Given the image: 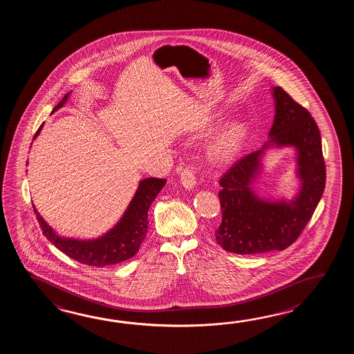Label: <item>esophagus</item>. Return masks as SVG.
<instances>
[{
  "label": "esophagus",
  "instance_id": "esophagus-1",
  "mask_svg": "<svg viewBox=\"0 0 354 354\" xmlns=\"http://www.w3.org/2000/svg\"><path fill=\"white\" fill-rule=\"evenodd\" d=\"M180 183L182 186L187 189H191L196 186V174L192 167H185L180 172Z\"/></svg>",
  "mask_w": 354,
  "mask_h": 354
}]
</instances>
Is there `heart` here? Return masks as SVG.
<instances>
[{
  "label": "heart",
  "instance_id": "1",
  "mask_svg": "<svg viewBox=\"0 0 354 354\" xmlns=\"http://www.w3.org/2000/svg\"><path fill=\"white\" fill-rule=\"evenodd\" d=\"M247 136V129L239 122L230 124L218 134L209 147V156L214 162H226L241 149Z\"/></svg>",
  "mask_w": 354,
  "mask_h": 354
}]
</instances>
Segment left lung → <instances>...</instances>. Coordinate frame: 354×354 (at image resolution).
Wrapping results in <instances>:
<instances>
[{
    "instance_id": "obj_1",
    "label": "left lung",
    "mask_w": 354,
    "mask_h": 354,
    "mask_svg": "<svg viewBox=\"0 0 354 354\" xmlns=\"http://www.w3.org/2000/svg\"><path fill=\"white\" fill-rule=\"evenodd\" d=\"M273 97L276 115L268 142L297 148L301 191L291 203L264 202L251 191L250 185L268 143L261 151L236 160L220 178L223 220L215 239L226 252L256 254L285 250L300 236L323 196L326 171L315 121L283 88L274 87Z\"/></svg>"
}]
</instances>
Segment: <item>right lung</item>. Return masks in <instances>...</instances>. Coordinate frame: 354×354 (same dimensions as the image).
I'll list each match as a JSON object with an SVG mask.
<instances>
[{"instance_id":"right-lung-1","label":"right lung","mask_w":354,"mask_h":354,"mask_svg":"<svg viewBox=\"0 0 354 354\" xmlns=\"http://www.w3.org/2000/svg\"><path fill=\"white\" fill-rule=\"evenodd\" d=\"M68 96L69 93L62 98L59 104L54 107L53 111L66 104ZM41 128L43 124L35 133L34 139L38 136ZM166 182L165 178L156 177L142 180L120 221L109 233L95 241H77L62 238L39 215L34 205L32 207L43 234L57 248L80 263L92 267H104L110 264L121 263L136 256V252L140 248V244L143 243L149 225L148 210L160 189L166 185Z\"/></svg>"}]
</instances>
